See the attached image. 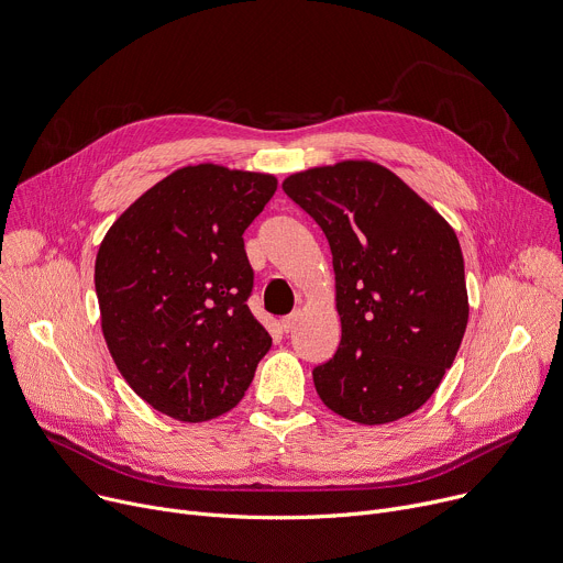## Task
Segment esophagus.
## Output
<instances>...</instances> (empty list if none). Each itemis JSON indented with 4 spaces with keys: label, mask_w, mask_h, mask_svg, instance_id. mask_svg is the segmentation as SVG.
Masks as SVG:
<instances>
[{
    "label": "esophagus",
    "mask_w": 563,
    "mask_h": 563,
    "mask_svg": "<svg viewBox=\"0 0 563 563\" xmlns=\"http://www.w3.org/2000/svg\"><path fill=\"white\" fill-rule=\"evenodd\" d=\"M298 319H300V312H291V314L283 317V319H280V325H283V330H285V332L294 330V325L298 323Z\"/></svg>",
    "instance_id": "esophagus-1"
}]
</instances>
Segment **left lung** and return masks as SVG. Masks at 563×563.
Instances as JSON below:
<instances>
[{"instance_id":"obj_1","label":"left lung","mask_w":563,"mask_h":563,"mask_svg":"<svg viewBox=\"0 0 563 563\" xmlns=\"http://www.w3.org/2000/svg\"><path fill=\"white\" fill-rule=\"evenodd\" d=\"M283 190L323 229L341 343L312 377L356 424L416 413L463 343L470 300L451 224L393 170L345 159L289 175Z\"/></svg>"}]
</instances>
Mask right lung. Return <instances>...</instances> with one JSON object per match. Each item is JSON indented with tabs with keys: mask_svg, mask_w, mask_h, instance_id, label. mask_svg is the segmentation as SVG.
Masks as SVG:
<instances>
[{
	"mask_svg": "<svg viewBox=\"0 0 563 563\" xmlns=\"http://www.w3.org/2000/svg\"><path fill=\"white\" fill-rule=\"evenodd\" d=\"M278 179L184 166L117 218L96 253L100 328L130 388L179 422L213 420L244 397L269 332L249 310L244 229Z\"/></svg>",
	"mask_w": 563,
	"mask_h": 563,
	"instance_id": "add662e5",
	"label": "right lung"
}]
</instances>
